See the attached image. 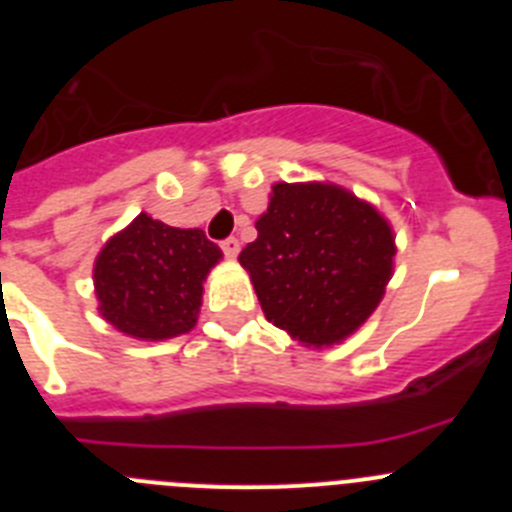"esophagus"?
I'll use <instances>...</instances> for the list:
<instances>
[{
    "label": "esophagus",
    "mask_w": 512,
    "mask_h": 512,
    "mask_svg": "<svg viewBox=\"0 0 512 512\" xmlns=\"http://www.w3.org/2000/svg\"><path fill=\"white\" fill-rule=\"evenodd\" d=\"M220 248H223L225 256L235 259V256H238V251H241V243H238V238H225V241H220Z\"/></svg>",
    "instance_id": "1"
}]
</instances>
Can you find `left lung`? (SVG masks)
Listing matches in <instances>:
<instances>
[{
  "mask_svg": "<svg viewBox=\"0 0 512 512\" xmlns=\"http://www.w3.org/2000/svg\"><path fill=\"white\" fill-rule=\"evenodd\" d=\"M238 261L266 320L307 346L351 336L392 277L395 238L372 205L333 184H274Z\"/></svg>",
  "mask_w": 512,
  "mask_h": 512,
  "instance_id": "left-lung-1",
  "label": "left lung"
}]
</instances>
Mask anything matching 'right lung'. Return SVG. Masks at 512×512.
<instances>
[{
    "instance_id": "right-lung-1",
    "label": "right lung",
    "mask_w": 512,
    "mask_h": 512,
    "mask_svg": "<svg viewBox=\"0 0 512 512\" xmlns=\"http://www.w3.org/2000/svg\"><path fill=\"white\" fill-rule=\"evenodd\" d=\"M220 256L202 230L171 228L140 212L97 256L99 312L133 338L182 336L197 323L202 282Z\"/></svg>"
}]
</instances>
